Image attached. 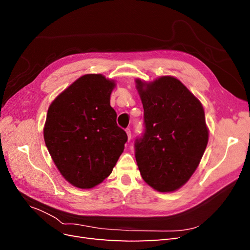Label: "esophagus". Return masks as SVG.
I'll return each instance as SVG.
<instances>
[{
  "mask_svg": "<svg viewBox=\"0 0 250 250\" xmlns=\"http://www.w3.org/2000/svg\"><path fill=\"white\" fill-rule=\"evenodd\" d=\"M126 133H127V137H128V141L131 140V131L129 128H126Z\"/></svg>",
  "mask_w": 250,
  "mask_h": 250,
  "instance_id": "1",
  "label": "esophagus"
}]
</instances>
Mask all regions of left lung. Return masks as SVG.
I'll return each mask as SVG.
<instances>
[{
	"instance_id": "8db88e82",
	"label": "left lung",
	"mask_w": 250,
	"mask_h": 250,
	"mask_svg": "<svg viewBox=\"0 0 250 250\" xmlns=\"http://www.w3.org/2000/svg\"><path fill=\"white\" fill-rule=\"evenodd\" d=\"M144 107V132L134 141L143 179L160 192L184 186L198 167L208 132L201 103L178 79L137 80Z\"/></svg>"
}]
</instances>
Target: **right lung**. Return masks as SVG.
<instances>
[{
    "label": "right lung",
    "mask_w": 250,
    "mask_h": 250,
    "mask_svg": "<svg viewBox=\"0 0 250 250\" xmlns=\"http://www.w3.org/2000/svg\"><path fill=\"white\" fill-rule=\"evenodd\" d=\"M115 82L84 75L52 102L43 138L53 162L73 186L90 188L106 178L127 142L110 106Z\"/></svg>",
    "instance_id": "1"
}]
</instances>
